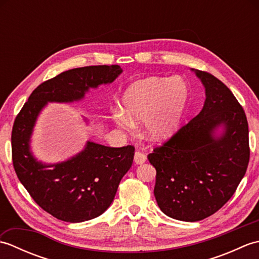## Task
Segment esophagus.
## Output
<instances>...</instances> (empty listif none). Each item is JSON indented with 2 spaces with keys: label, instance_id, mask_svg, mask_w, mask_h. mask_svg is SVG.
Listing matches in <instances>:
<instances>
[{
  "label": "esophagus",
  "instance_id": "obj_1",
  "mask_svg": "<svg viewBox=\"0 0 259 259\" xmlns=\"http://www.w3.org/2000/svg\"><path fill=\"white\" fill-rule=\"evenodd\" d=\"M147 160V157L144 155V153L140 151H136L135 153V162L137 164H142Z\"/></svg>",
  "mask_w": 259,
  "mask_h": 259
}]
</instances>
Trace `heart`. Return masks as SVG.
<instances>
[{
    "label": "heart",
    "mask_w": 259,
    "mask_h": 259,
    "mask_svg": "<svg viewBox=\"0 0 259 259\" xmlns=\"http://www.w3.org/2000/svg\"><path fill=\"white\" fill-rule=\"evenodd\" d=\"M189 101V88L181 76L150 78L135 81L121 97L122 111L112 117L118 125L130 128L145 121V134L150 140L163 141L177 133Z\"/></svg>",
    "instance_id": "1"
}]
</instances>
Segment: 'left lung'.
Returning a JSON list of instances; mask_svg holds the SVG:
<instances>
[{
    "label": "left lung",
    "mask_w": 259,
    "mask_h": 259,
    "mask_svg": "<svg viewBox=\"0 0 259 259\" xmlns=\"http://www.w3.org/2000/svg\"><path fill=\"white\" fill-rule=\"evenodd\" d=\"M191 71L205 88L201 111L148 155L157 170L158 206L181 222H199L219 210L249 161L248 123L237 99L210 73Z\"/></svg>",
    "instance_id": "1"
}]
</instances>
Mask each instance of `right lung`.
<instances>
[{"instance_id": "1", "label": "right lung", "mask_w": 259, "mask_h": 259, "mask_svg": "<svg viewBox=\"0 0 259 259\" xmlns=\"http://www.w3.org/2000/svg\"><path fill=\"white\" fill-rule=\"evenodd\" d=\"M121 73L119 65L65 71L38 85L14 121L11 140L16 176L37 205L60 221L82 223L106 211L131 168L135 148H111L88 140L83 149L67 160L43 162L31 149L38 115L48 103L82 101L91 89L112 83Z\"/></svg>"}]
</instances>
